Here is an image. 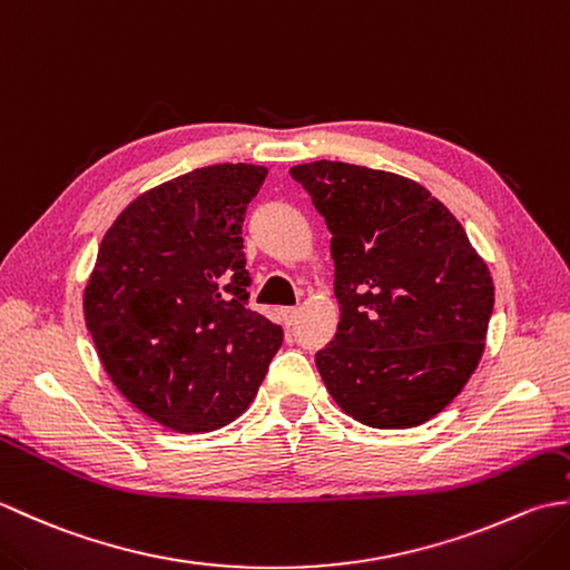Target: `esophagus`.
Segmentation results:
<instances>
[{"mask_svg":"<svg viewBox=\"0 0 570 570\" xmlns=\"http://www.w3.org/2000/svg\"><path fill=\"white\" fill-rule=\"evenodd\" d=\"M278 316H282L284 325H294L298 318V308H282L278 311Z\"/></svg>","mask_w":570,"mask_h":570,"instance_id":"obj_1","label":"esophagus"}]
</instances>
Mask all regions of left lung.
Instances as JSON below:
<instances>
[{"label":"left lung","instance_id":"8db88e82","mask_svg":"<svg viewBox=\"0 0 570 570\" xmlns=\"http://www.w3.org/2000/svg\"><path fill=\"white\" fill-rule=\"evenodd\" d=\"M331 229L341 323L316 353L345 414L372 429H411L463 390L485 347L494 286L453 213L390 171L294 166Z\"/></svg>","mask_w":570,"mask_h":570}]
</instances>
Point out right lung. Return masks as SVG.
I'll use <instances>...</instances> for the list:
<instances>
[{"instance_id": "add662e5", "label": "right lung", "mask_w": 570, "mask_h": 570, "mask_svg": "<svg viewBox=\"0 0 570 570\" xmlns=\"http://www.w3.org/2000/svg\"><path fill=\"white\" fill-rule=\"evenodd\" d=\"M264 166L215 164L151 188L102 237L85 325L115 386L161 426H227L257 394L282 325L249 308L247 205Z\"/></svg>"}]
</instances>
